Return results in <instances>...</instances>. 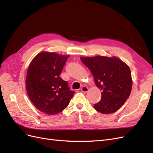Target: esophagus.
I'll use <instances>...</instances> for the list:
<instances>
[{"instance_id":"obj_1","label":"esophagus","mask_w":153,"mask_h":153,"mask_svg":"<svg viewBox=\"0 0 153 153\" xmlns=\"http://www.w3.org/2000/svg\"><path fill=\"white\" fill-rule=\"evenodd\" d=\"M81 91H82L83 92H88V91H89V88H88V87H86V86H83V87H82Z\"/></svg>"}]
</instances>
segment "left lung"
Instances as JSON below:
<instances>
[{
  "label": "left lung",
  "mask_w": 153,
  "mask_h": 153,
  "mask_svg": "<svg viewBox=\"0 0 153 153\" xmlns=\"http://www.w3.org/2000/svg\"><path fill=\"white\" fill-rule=\"evenodd\" d=\"M82 62L89 69L96 86L101 91V99L94 108L104 114L116 112L130 95L132 79L130 69L117 57H82Z\"/></svg>",
  "instance_id": "1"
}]
</instances>
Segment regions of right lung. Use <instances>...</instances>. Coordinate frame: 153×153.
<instances>
[{
  "label": "right lung",
  "instance_id": "right-lung-1",
  "mask_svg": "<svg viewBox=\"0 0 153 153\" xmlns=\"http://www.w3.org/2000/svg\"><path fill=\"white\" fill-rule=\"evenodd\" d=\"M69 55L43 52L31 61L26 77V89L32 103L41 112L55 115L68 105L75 92L60 77Z\"/></svg>",
  "mask_w": 153,
  "mask_h": 153
}]
</instances>
